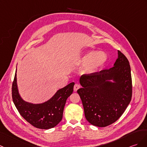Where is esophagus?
<instances>
[{"mask_svg":"<svg viewBox=\"0 0 147 147\" xmlns=\"http://www.w3.org/2000/svg\"><path fill=\"white\" fill-rule=\"evenodd\" d=\"M80 88V85L79 84H75L74 86V91H77V90L79 89Z\"/></svg>","mask_w":147,"mask_h":147,"instance_id":"obj_1","label":"esophagus"}]
</instances>
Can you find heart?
Segmentation results:
<instances>
[{
	"label": "heart",
	"mask_w": 147,
	"mask_h": 147,
	"mask_svg": "<svg viewBox=\"0 0 147 147\" xmlns=\"http://www.w3.org/2000/svg\"><path fill=\"white\" fill-rule=\"evenodd\" d=\"M107 61V56L104 52L90 51L84 55L80 60V64H86L84 67L88 73H93L98 68L103 66Z\"/></svg>",
	"instance_id": "obj_1"
}]
</instances>
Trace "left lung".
I'll list each match as a JSON object with an SVG mask.
<instances>
[{
    "mask_svg": "<svg viewBox=\"0 0 147 147\" xmlns=\"http://www.w3.org/2000/svg\"><path fill=\"white\" fill-rule=\"evenodd\" d=\"M114 66L98 72L84 74L77 91L84 115L91 125L105 127L120 118L132 96L131 69L127 58L118 51ZM110 80H113L111 82Z\"/></svg>",
    "mask_w": 147,
    "mask_h": 147,
    "instance_id": "8db88e82",
    "label": "left lung"
}]
</instances>
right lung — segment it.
<instances>
[{"mask_svg":"<svg viewBox=\"0 0 147 147\" xmlns=\"http://www.w3.org/2000/svg\"><path fill=\"white\" fill-rule=\"evenodd\" d=\"M16 71L12 86L13 103L20 115L34 127L40 129H49L59 123L63 118L64 108L67 98L73 93L74 83L58 90L49 100L41 104H32L20 98L17 85Z\"/></svg>","mask_w":147,"mask_h":147,"instance_id":"obj_1","label":"right lung"}]
</instances>
